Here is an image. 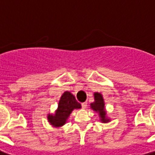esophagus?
<instances>
[{
  "mask_svg": "<svg viewBox=\"0 0 155 155\" xmlns=\"http://www.w3.org/2000/svg\"><path fill=\"white\" fill-rule=\"evenodd\" d=\"M81 106H82V109H86L87 106V103H86V102L85 103H82Z\"/></svg>",
  "mask_w": 155,
  "mask_h": 155,
  "instance_id": "esophagus-1",
  "label": "esophagus"
}]
</instances>
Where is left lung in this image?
Listing matches in <instances>:
<instances>
[{
    "label": "left lung",
    "mask_w": 155,
    "mask_h": 155,
    "mask_svg": "<svg viewBox=\"0 0 155 155\" xmlns=\"http://www.w3.org/2000/svg\"><path fill=\"white\" fill-rule=\"evenodd\" d=\"M90 108L94 111L98 113V116L100 117V121L102 123L106 124L110 121V119L108 117L107 111L105 109L104 99L101 93H98V92L94 93V102L92 104H90Z\"/></svg>",
    "instance_id": "obj_1"
}]
</instances>
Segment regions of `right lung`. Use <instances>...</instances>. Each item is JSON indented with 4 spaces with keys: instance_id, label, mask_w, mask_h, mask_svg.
Returning <instances> with one entry per match:
<instances>
[{
    "instance_id": "obj_1",
    "label": "right lung",
    "mask_w": 155,
    "mask_h": 155,
    "mask_svg": "<svg viewBox=\"0 0 155 155\" xmlns=\"http://www.w3.org/2000/svg\"><path fill=\"white\" fill-rule=\"evenodd\" d=\"M81 108V105L76 101L74 96L69 91H65L59 99L58 108L55 112L47 115V120L51 126L59 128L67 123L70 114L74 110Z\"/></svg>"
}]
</instances>
